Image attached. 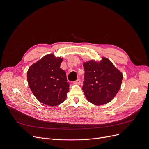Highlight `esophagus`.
Instances as JSON below:
<instances>
[{"instance_id":"esophagus-1","label":"esophagus","mask_w":149,"mask_h":149,"mask_svg":"<svg viewBox=\"0 0 149 149\" xmlns=\"http://www.w3.org/2000/svg\"><path fill=\"white\" fill-rule=\"evenodd\" d=\"M74 84H78V85H79L81 84V80L79 79H78L76 81H75L74 82Z\"/></svg>"}]
</instances>
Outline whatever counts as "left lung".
<instances>
[{
    "mask_svg": "<svg viewBox=\"0 0 149 149\" xmlns=\"http://www.w3.org/2000/svg\"><path fill=\"white\" fill-rule=\"evenodd\" d=\"M83 90L88 101L100 106L111 102L121 86L123 74L106 57L83 62Z\"/></svg>",
    "mask_w": 149,
    "mask_h": 149,
    "instance_id": "8db88e82",
    "label": "left lung"
}]
</instances>
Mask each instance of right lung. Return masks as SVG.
<instances>
[{
    "mask_svg": "<svg viewBox=\"0 0 149 149\" xmlns=\"http://www.w3.org/2000/svg\"><path fill=\"white\" fill-rule=\"evenodd\" d=\"M63 58L53 53L44 56L28 70L27 81L33 95L44 104L55 106L64 102L69 92L66 72L60 68Z\"/></svg>",
    "mask_w": 149,
    "mask_h": 149,
    "instance_id": "1",
    "label": "right lung"
}]
</instances>
